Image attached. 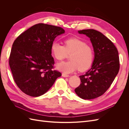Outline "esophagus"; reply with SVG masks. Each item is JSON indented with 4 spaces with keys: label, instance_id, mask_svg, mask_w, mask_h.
Listing matches in <instances>:
<instances>
[{
    "label": "esophagus",
    "instance_id": "esophagus-1",
    "mask_svg": "<svg viewBox=\"0 0 129 129\" xmlns=\"http://www.w3.org/2000/svg\"><path fill=\"white\" fill-rule=\"evenodd\" d=\"M62 76H63V77H67L69 76V75H68V74H66L65 73H62Z\"/></svg>",
    "mask_w": 129,
    "mask_h": 129
}]
</instances>
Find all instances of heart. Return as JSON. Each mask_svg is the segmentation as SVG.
<instances>
[{
  "mask_svg": "<svg viewBox=\"0 0 129 129\" xmlns=\"http://www.w3.org/2000/svg\"><path fill=\"white\" fill-rule=\"evenodd\" d=\"M52 55L56 60L62 61L71 54L67 62L57 64V68L66 73H71L79 69L84 71L92 65L94 59V51L90 46L77 38H68L64 41V46L56 41L51 45Z\"/></svg>",
  "mask_w": 129,
  "mask_h": 129,
  "instance_id": "heart-1",
  "label": "heart"
}]
</instances>
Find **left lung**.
Here are the masks:
<instances>
[{
  "instance_id": "left-lung-1",
  "label": "left lung",
  "mask_w": 129,
  "mask_h": 129,
  "mask_svg": "<svg viewBox=\"0 0 129 129\" xmlns=\"http://www.w3.org/2000/svg\"><path fill=\"white\" fill-rule=\"evenodd\" d=\"M86 35L92 43L95 58L91 69L79 77L81 84L75 91L80 98L91 100L104 93L118 73L120 64L116 46L102 33L92 29L78 31Z\"/></svg>"
}]
</instances>
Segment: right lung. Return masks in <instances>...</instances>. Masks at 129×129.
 <instances>
[{
    "instance_id": "add662e5",
    "label": "right lung",
    "mask_w": 129,
    "mask_h": 129,
    "mask_svg": "<svg viewBox=\"0 0 129 129\" xmlns=\"http://www.w3.org/2000/svg\"><path fill=\"white\" fill-rule=\"evenodd\" d=\"M60 27L40 23L22 33L12 45L9 65L17 86L25 94L40 96L52 87L61 73L53 70L51 45L64 33Z\"/></svg>"
}]
</instances>
